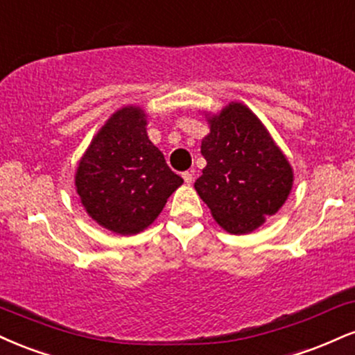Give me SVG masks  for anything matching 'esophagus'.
<instances>
[{
	"mask_svg": "<svg viewBox=\"0 0 355 355\" xmlns=\"http://www.w3.org/2000/svg\"><path fill=\"white\" fill-rule=\"evenodd\" d=\"M182 178H184L186 184H191L194 181V171H186V173H182Z\"/></svg>",
	"mask_w": 355,
	"mask_h": 355,
	"instance_id": "1",
	"label": "esophagus"
}]
</instances>
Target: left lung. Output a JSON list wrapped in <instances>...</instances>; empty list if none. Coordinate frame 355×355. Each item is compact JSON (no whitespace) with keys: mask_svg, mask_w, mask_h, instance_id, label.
Here are the masks:
<instances>
[{"mask_svg":"<svg viewBox=\"0 0 355 355\" xmlns=\"http://www.w3.org/2000/svg\"><path fill=\"white\" fill-rule=\"evenodd\" d=\"M201 154L207 166L194 187L227 232L254 231L276 214L289 196V162L243 104H229L211 119Z\"/></svg>","mask_w":355,"mask_h":355,"instance_id":"left-lung-1","label":"left lung"}]
</instances>
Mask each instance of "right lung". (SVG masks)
Returning a JSON list of instances; mask_svg holds the SVG:
<instances>
[{
  "mask_svg": "<svg viewBox=\"0 0 355 355\" xmlns=\"http://www.w3.org/2000/svg\"><path fill=\"white\" fill-rule=\"evenodd\" d=\"M182 178L146 135L139 107L112 114L79 162L76 187L87 214L118 234H136L159 216Z\"/></svg>",
  "mask_w": 355,
  "mask_h": 355,
  "instance_id": "1",
  "label": "right lung"
}]
</instances>
